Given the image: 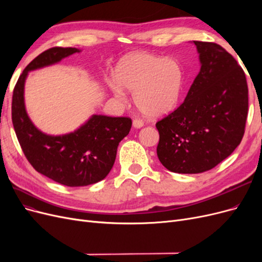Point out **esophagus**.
Returning <instances> with one entry per match:
<instances>
[{
  "label": "esophagus",
  "mask_w": 262,
  "mask_h": 262,
  "mask_svg": "<svg viewBox=\"0 0 262 262\" xmlns=\"http://www.w3.org/2000/svg\"><path fill=\"white\" fill-rule=\"evenodd\" d=\"M132 123H133V126H134V128H137V129L142 128V126L144 125V122L142 121V120H140V119H133Z\"/></svg>",
  "instance_id": "obj_1"
}]
</instances>
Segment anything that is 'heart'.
Returning a JSON list of instances; mask_svg holds the SVG:
<instances>
[{"instance_id": "1", "label": "heart", "mask_w": 262, "mask_h": 262, "mask_svg": "<svg viewBox=\"0 0 262 262\" xmlns=\"http://www.w3.org/2000/svg\"><path fill=\"white\" fill-rule=\"evenodd\" d=\"M109 89L119 99L123 90L133 93V101L144 115L160 118L167 115L178 102L184 74L175 60L136 52L118 63Z\"/></svg>"}]
</instances>
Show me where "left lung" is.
<instances>
[{
    "instance_id": "obj_1",
    "label": "left lung",
    "mask_w": 262,
    "mask_h": 262,
    "mask_svg": "<svg viewBox=\"0 0 262 262\" xmlns=\"http://www.w3.org/2000/svg\"><path fill=\"white\" fill-rule=\"evenodd\" d=\"M201 69L184 102L156 122L158 160L178 173L212 169L241 144L248 115L244 70L223 47L193 41Z\"/></svg>"
}]
</instances>
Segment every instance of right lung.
Here are the masks:
<instances>
[{
    "label": "right lung",
    "instance_id": "right-lung-1",
    "mask_svg": "<svg viewBox=\"0 0 262 262\" xmlns=\"http://www.w3.org/2000/svg\"><path fill=\"white\" fill-rule=\"evenodd\" d=\"M76 52L80 50L53 47L39 54L23 71L12 100L14 130L28 162L43 176L68 187L89 186L104 179L115 164L119 143L132 125L128 117L93 115L74 132L48 136L31 122L24 102L28 72L52 66Z\"/></svg>",
    "mask_w": 262,
    "mask_h": 262
}]
</instances>
